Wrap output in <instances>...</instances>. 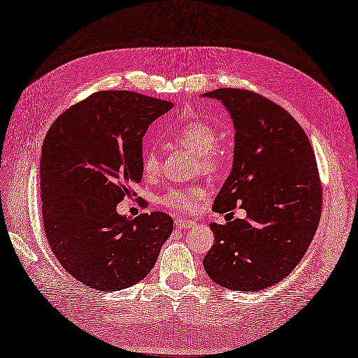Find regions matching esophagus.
<instances>
[{"mask_svg": "<svg viewBox=\"0 0 358 358\" xmlns=\"http://www.w3.org/2000/svg\"><path fill=\"white\" fill-rule=\"evenodd\" d=\"M194 224V221L192 220H184V218H176V227L177 229H190Z\"/></svg>", "mask_w": 358, "mask_h": 358, "instance_id": "34e87169", "label": "esophagus"}]
</instances>
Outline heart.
Instances as JSON below:
<instances>
[{"mask_svg": "<svg viewBox=\"0 0 358 358\" xmlns=\"http://www.w3.org/2000/svg\"><path fill=\"white\" fill-rule=\"evenodd\" d=\"M169 138L186 148L194 155H199V164L203 171L215 172L220 171L227 162V155L222 149L217 148L218 131L199 119H190L184 121L174 129L169 131ZM159 165L157 155L153 149L144 150L141 157V169L145 177L153 176ZM205 190L202 187H184L171 189L165 194L159 197V202L169 209L184 210L192 213L205 197Z\"/></svg>", "mask_w": 358, "mask_h": 358, "instance_id": "obj_1", "label": "heart"}]
</instances>
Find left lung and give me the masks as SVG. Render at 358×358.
<instances>
[{
	"label": "left lung",
	"instance_id": "obj_1",
	"mask_svg": "<svg viewBox=\"0 0 358 358\" xmlns=\"http://www.w3.org/2000/svg\"><path fill=\"white\" fill-rule=\"evenodd\" d=\"M233 119L234 156L215 197L218 214L241 205L246 218L210 224L215 243L203 267L217 285L255 292L283 280L306 255L322 215V184L310 140L279 104L257 92L218 88Z\"/></svg>",
	"mask_w": 358,
	"mask_h": 358
}]
</instances>
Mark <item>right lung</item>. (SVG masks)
Segmentation results:
<instances>
[{"label":"right lung","instance_id":"right-lung-1","mask_svg":"<svg viewBox=\"0 0 358 358\" xmlns=\"http://www.w3.org/2000/svg\"><path fill=\"white\" fill-rule=\"evenodd\" d=\"M174 104L134 91H100L63 112L43 143V221L48 245L72 277L100 292L150 273L174 222L164 213H116L141 181L143 137Z\"/></svg>","mask_w":358,"mask_h":358}]
</instances>
